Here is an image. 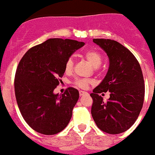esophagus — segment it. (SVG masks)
Wrapping results in <instances>:
<instances>
[{"instance_id":"34e87169","label":"esophagus","mask_w":155,"mask_h":155,"mask_svg":"<svg viewBox=\"0 0 155 155\" xmlns=\"http://www.w3.org/2000/svg\"><path fill=\"white\" fill-rule=\"evenodd\" d=\"M79 94H80V96H84V95L87 94V92H85V91H83V90H80Z\"/></svg>"}]
</instances>
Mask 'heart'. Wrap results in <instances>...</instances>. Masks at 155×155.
<instances>
[{
    "mask_svg": "<svg viewBox=\"0 0 155 155\" xmlns=\"http://www.w3.org/2000/svg\"><path fill=\"white\" fill-rule=\"evenodd\" d=\"M84 57L87 61L93 65L94 68H98L100 66L102 61V55L96 50H88L84 54ZM74 67V61L71 58H69L65 64V72L66 74H70L72 71ZM90 83V80L87 79H77L74 81V84L80 88H86Z\"/></svg>",
    "mask_w": 155,
    "mask_h": 155,
    "instance_id": "heart-1",
    "label": "heart"
}]
</instances>
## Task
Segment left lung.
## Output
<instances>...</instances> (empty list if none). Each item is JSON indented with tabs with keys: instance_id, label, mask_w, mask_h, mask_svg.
<instances>
[{
	"instance_id": "1",
	"label": "left lung",
	"mask_w": 155,
	"mask_h": 155,
	"mask_svg": "<svg viewBox=\"0 0 155 155\" xmlns=\"http://www.w3.org/2000/svg\"><path fill=\"white\" fill-rule=\"evenodd\" d=\"M106 53L109 67L102 82L93 90L91 114L98 127L109 134L130 129L142 108L145 85L142 69L133 53L120 43L110 39H93ZM110 92L104 102L99 93Z\"/></svg>"
}]
</instances>
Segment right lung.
Returning <instances> with one entry per match:
<instances>
[{"mask_svg": "<svg viewBox=\"0 0 155 155\" xmlns=\"http://www.w3.org/2000/svg\"><path fill=\"white\" fill-rule=\"evenodd\" d=\"M84 42L51 38L29 49L19 62L15 75L16 102L26 123L44 135L66 127L79 99L77 89L63 94L53 93L65 73V64Z\"/></svg>", "mask_w": 155, "mask_h": 155, "instance_id": "right-lung-1", "label": "right lung"}]
</instances>
